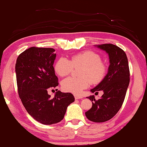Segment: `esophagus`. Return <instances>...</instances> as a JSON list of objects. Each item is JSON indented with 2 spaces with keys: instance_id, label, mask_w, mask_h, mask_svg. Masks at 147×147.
Returning <instances> with one entry per match:
<instances>
[{
  "instance_id": "1",
  "label": "esophagus",
  "mask_w": 147,
  "mask_h": 147,
  "mask_svg": "<svg viewBox=\"0 0 147 147\" xmlns=\"http://www.w3.org/2000/svg\"><path fill=\"white\" fill-rule=\"evenodd\" d=\"M74 97H75V98H76V100H77V99H81V98H83L82 96H80V95H74Z\"/></svg>"
}]
</instances>
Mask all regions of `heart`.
<instances>
[{"label": "heart", "mask_w": 147, "mask_h": 147, "mask_svg": "<svg viewBox=\"0 0 147 147\" xmlns=\"http://www.w3.org/2000/svg\"><path fill=\"white\" fill-rule=\"evenodd\" d=\"M82 67L79 71L81 78H69L63 80L61 86L67 92L79 94L87 88L90 81L96 84L100 82L106 74L107 68L98 54L92 51H84L74 55L69 61L61 57L55 65V70L60 77L68 76L73 68Z\"/></svg>", "instance_id": "obj_1"}]
</instances>
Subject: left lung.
I'll return each mask as SVG.
<instances>
[{
	"label": "left lung",
	"instance_id": "1",
	"mask_svg": "<svg viewBox=\"0 0 147 147\" xmlns=\"http://www.w3.org/2000/svg\"><path fill=\"white\" fill-rule=\"evenodd\" d=\"M96 47L109 56V66L103 80L91 89V93L103 91L101 98L96 100L95 96H88L92 107L85 113L88 120L94 122H104L111 119L122 106L130 81L128 59L125 52L117 45L102 44Z\"/></svg>",
	"mask_w": 147,
	"mask_h": 147
}]
</instances>
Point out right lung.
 Masks as SVG:
<instances>
[{
	"mask_svg": "<svg viewBox=\"0 0 147 147\" xmlns=\"http://www.w3.org/2000/svg\"><path fill=\"white\" fill-rule=\"evenodd\" d=\"M52 48L30 47L19 55L15 72L19 96L27 113L40 123L52 125L61 121L74 102L70 93L57 91L54 98L48 89L58 86L54 68L56 54Z\"/></svg>",
	"mask_w": 147,
	"mask_h": 147,
	"instance_id": "1",
	"label": "right lung"
}]
</instances>
